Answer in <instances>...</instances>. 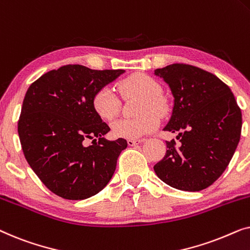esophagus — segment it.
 Instances as JSON below:
<instances>
[{"label":"esophagus","mask_w":250,"mask_h":250,"mask_svg":"<svg viewBox=\"0 0 250 250\" xmlns=\"http://www.w3.org/2000/svg\"><path fill=\"white\" fill-rule=\"evenodd\" d=\"M146 140L145 139H140V140H127V145L129 146H136V145H140V143L145 142Z\"/></svg>","instance_id":"esophagus-1"}]
</instances>
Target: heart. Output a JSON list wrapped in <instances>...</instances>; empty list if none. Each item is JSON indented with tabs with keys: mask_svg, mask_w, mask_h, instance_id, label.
<instances>
[{
	"mask_svg": "<svg viewBox=\"0 0 250 250\" xmlns=\"http://www.w3.org/2000/svg\"><path fill=\"white\" fill-rule=\"evenodd\" d=\"M117 88L124 97H141L138 114L142 115L132 119H119L111 125L112 134L116 138L139 139L156 131L159 119L155 114L164 115L166 111L165 101L160 97L163 90L159 82L146 74L136 73L118 82ZM92 107L99 117L110 122L118 116L121 104L112 88L104 86L94 93Z\"/></svg>",
	"mask_w": 250,
	"mask_h": 250,
	"instance_id": "b5f03b06",
	"label": "heart"
}]
</instances>
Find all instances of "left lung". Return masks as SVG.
Here are the masks:
<instances>
[{
    "instance_id": "obj_1",
    "label": "left lung",
    "mask_w": 250,
    "mask_h": 250,
    "mask_svg": "<svg viewBox=\"0 0 250 250\" xmlns=\"http://www.w3.org/2000/svg\"><path fill=\"white\" fill-rule=\"evenodd\" d=\"M174 97L164 131L179 132L166 141L165 157L153 166L163 182L183 191H200L220 177L240 140L242 117L230 87L214 74L186 63L155 70Z\"/></svg>"
}]
</instances>
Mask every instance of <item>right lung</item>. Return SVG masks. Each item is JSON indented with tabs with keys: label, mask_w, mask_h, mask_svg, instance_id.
<instances>
[{
	"label": "right lung",
	"mask_w": 250,
	"mask_h": 250,
	"mask_svg": "<svg viewBox=\"0 0 250 250\" xmlns=\"http://www.w3.org/2000/svg\"><path fill=\"white\" fill-rule=\"evenodd\" d=\"M123 73L67 64L47 71L27 90L18 122L20 143L29 166L57 196L86 199L114 175L127 142L104 138L110 128L94 111L92 98ZM88 138L93 145H86Z\"/></svg>",
	"instance_id": "obj_1"
}]
</instances>
